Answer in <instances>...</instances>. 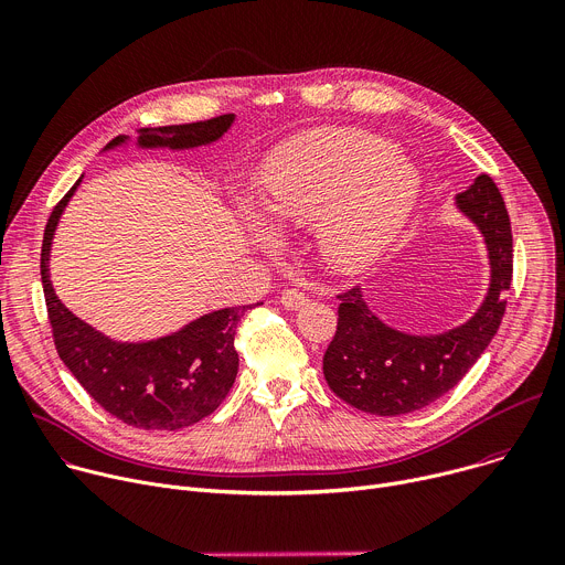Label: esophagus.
Segmentation results:
<instances>
[{
    "instance_id": "obj_1",
    "label": "esophagus",
    "mask_w": 565,
    "mask_h": 565,
    "mask_svg": "<svg viewBox=\"0 0 565 565\" xmlns=\"http://www.w3.org/2000/svg\"><path fill=\"white\" fill-rule=\"evenodd\" d=\"M306 301H308V297H306V292H301L299 288H286V290L281 292V306H284V308L295 310V308L306 306Z\"/></svg>"
}]
</instances>
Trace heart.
<instances>
[{
    "mask_svg": "<svg viewBox=\"0 0 565 565\" xmlns=\"http://www.w3.org/2000/svg\"><path fill=\"white\" fill-rule=\"evenodd\" d=\"M420 172L391 140L329 127L281 145L264 170V207L277 227H317L340 273L371 268L407 223Z\"/></svg>",
    "mask_w": 565,
    "mask_h": 565,
    "instance_id": "b5f03b06",
    "label": "heart"
}]
</instances>
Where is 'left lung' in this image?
<instances>
[{"instance_id": "8db88e82", "label": "left lung", "mask_w": 565, "mask_h": 565, "mask_svg": "<svg viewBox=\"0 0 565 565\" xmlns=\"http://www.w3.org/2000/svg\"><path fill=\"white\" fill-rule=\"evenodd\" d=\"M486 236L492 264L490 292L467 324L434 338L384 327L360 288L338 295V331L324 353V377L347 405L373 416L418 412L454 388L497 335L512 284V225L497 183L480 174L456 196Z\"/></svg>"}]
</instances>
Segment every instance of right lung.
Segmentation results:
<instances>
[{
    "label": "right lung",
    "instance_id": "add662e5",
    "mask_svg": "<svg viewBox=\"0 0 565 565\" xmlns=\"http://www.w3.org/2000/svg\"><path fill=\"white\" fill-rule=\"evenodd\" d=\"M232 120V114H223L190 125L140 129L138 145L172 149L207 145L221 138ZM122 140L125 136H118L107 147ZM77 185L79 179L53 207L40 257L49 324L60 360L98 405L125 425L147 431H177L207 418L236 377L234 338L238 321L262 301L214 310L174 335L145 344H118L96 333L55 297L49 279L51 238Z\"/></svg>",
    "mask_w": 565,
    "mask_h": 565
}]
</instances>
